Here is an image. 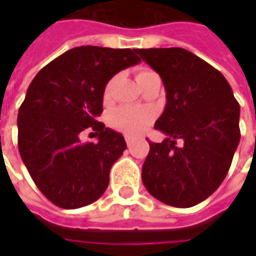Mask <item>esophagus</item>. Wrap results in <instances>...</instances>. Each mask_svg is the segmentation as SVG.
<instances>
[{
    "instance_id": "34e87169",
    "label": "esophagus",
    "mask_w": 256,
    "mask_h": 256,
    "mask_svg": "<svg viewBox=\"0 0 256 256\" xmlns=\"http://www.w3.org/2000/svg\"><path fill=\"white\" fill-rule=\"evenodd\" d=\"M124 140H126V144H128V148H130V146L132 144V142H134V138H132V136H124Z\"/></svg>"
}]
</instances>
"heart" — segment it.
<instances>
[{"mask_svg":"<svg viewBox=\"0 0 256 256\" xmlns=\"http://www.w3.org/2000/svg\"><path fill=\"white\" fill-rule=\"evenodd\" d=\"M154 72L150 69L140 70L136 76V80L140 81L142 78ZM112 85H114V80H110L104 86V98L106 100L112 96ZM152 118H154V112L152 108H144V106H120L112 112L110 120L114 128H120L122 132L132 134V136H136V134L144 132L148 128V124H152Z\"/></svg>","mask_w":256,"mask_h":256,"instance_id":"heart-1","label":"heart"}]
</instances>
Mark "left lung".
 Segmentation results:
<instances>
[{
  "instance_id": "8db88e82",
  "label": "left lung",
  "mask_w": 256,
  "mask_h": 256,
  "mask_svg": "<svg viewBox=\"0 0 256 256\" xmlns=\"http://www.w3.org/2000/svg\"><path fill=\"white\" fill-rule=\"evenodd\" d=\"M136 53L160 74L168 100L154 126L168 138L148 140L142 182L168 206L192 207L208 198L230 170L240 140L238 100L223 74L188 50Z\"/></svg>"
}]
</instances>
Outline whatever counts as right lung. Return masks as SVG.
<instances>
[{"instance_id":"right-lung-1","label":"right lung","mask_w":256,"mask_h":256,"mask_svg":"<svg viewBox=\"0 0 256 256\" xmlns=\"http://www.w3.org/2000/svg\"><path fill=\"white\" fill-rule=\"evenodd\" d=\"M140 62L136 50L80 46L42 68L18 110V150L30 176L56 206L72 210L96 202L126 142L98 122L104 86ZM92 131L98 142L80 140Z\"/></svg>"}]
</instances>
